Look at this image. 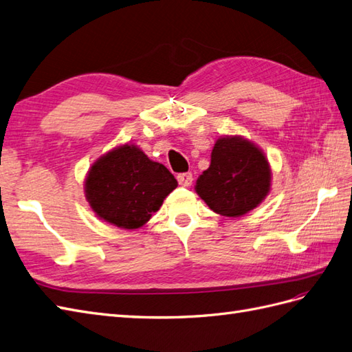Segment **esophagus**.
I'll use <instances>...</instances> for the list:
<instances>
[{"mask_svg": "<svg viewBox=\"0 0 352 352\" xmlns=\"http://www.w3.org/2000/svg\"><path fill=\"white\" fill-rule=\"evenodd\" d=\"M177 179H178L179 186L188 187V186L192 184V182H193V175L190 173H183V174H178L177 175Z\"/></svg>", "mask_w": 352, "mask_h": 352, "instance_id": "1", "label": "esophagus"}]
</instances>
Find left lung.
<instances>
[{
	"instance_id": "1",
	"label": "left lung",
	"mask_w": 352,
	"mask_h": 352,
	"mask_svg": "<svg viewBox=\"0 0 352 352\" xmlns=\"http://www.w3.org/2000/svg\"><path fill=\"white\" fill-rule=\"evenodd\" d=\"M196 193L226 217H241L270 190V166L263 151L242 137H223L214 144L211 165L197 178Z\"/></svg>"
}]
</instances>
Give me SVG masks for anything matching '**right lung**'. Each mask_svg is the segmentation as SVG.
I'll use <instances>...</instances> for the list:
<instances>
[{
    "mask_svg": "<svg viewBox=\"0 0 352 352\" xmlns=\"http://www.w3.org/2000/svg\"><path fill=\"white\" fill-rule=\"evenodd\" d=\"M177 186L164 165L150 160L133 144H124L95 162L85 192L99 219L132 230L146 224Z\"/></svg>",
    "mask_w": 352,
    "mask_h": 352,
    "instance_id": "obj_1",
    "label": "right lung"
}]
</instances>
